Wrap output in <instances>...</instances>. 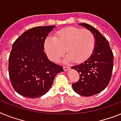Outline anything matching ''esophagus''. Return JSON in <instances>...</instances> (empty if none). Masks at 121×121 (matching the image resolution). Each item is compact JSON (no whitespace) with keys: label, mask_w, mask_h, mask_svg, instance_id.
I'll list each match as a JSON object with an SVG mask.
<instances>
[{"label":"esophagus","mask_w":121,"mask_h":121,"mask_svg":"<svg viewBox=\"0 0 121 121\" xmlns=\"http://www.w3.org/2000/svg\"><path fill=\"white\" fill-rule=\"evenodd\" d=\"M69 69H70V67H69V66H64V71H67L69 70Z\"/></svg>","instance_id":"34e87169"}]
</instances>
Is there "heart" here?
Here are the masks:
<instances>
[{"label":"heart","instance_id":"1","mask_svg":"<svg viewBox=\"0 0 121 121\" xmlns=\"http://www.w3.org/2000/svg\"><path fill=\"white\" fill-rule=\"evenodd\" d=\"M95 45V37L87 29L69 27L59 31L54 37H48L45 42V49L48 57L57 61L65 52L68 60L81 62L92 53Z\"/></svg>","mask_w":121,"mask_h":121}]
</instances>
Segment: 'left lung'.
I'll list each match as a JSON object with an SVG mask.
<instances>
[{
    "instance_id": "8db88e82",
    "label": "left lung",
    "mask_w": 121,
    "mask_h": 121,
    "mask_svg": "<svg viewBox=\"0 0 121 121\" xmlns=\"http://www.w3.org/2000/svg\"><path fill=\"white\" fill-rule=\"evenodd\" d=\"M79 24L94 34L95 45L86 60L72 67L79 74V80L73 83L72 87L78 94L89 97L104 91L109 84L113 69V53L108 41L98 30L88 24Z\"/></svg>"
}]
</instances>
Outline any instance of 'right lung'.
<instances>
[{"label":"right lung","mask_w":121,"mask_h":121,"mask_svg":"<svg viewBox=\"0 0 121 121\" xmlns=\"http://www.w3.org/2000/svg\"><path fill=\"white\" fill-rule=\"evenodd\" d=\"M54 27H33L13 43L9 59V76L13 87L21 95H43L52 86L56 75L64 71L62 66L50 61L43 51L46 37Z\"/></svg>","instance_id":"1"}]
</instances>
